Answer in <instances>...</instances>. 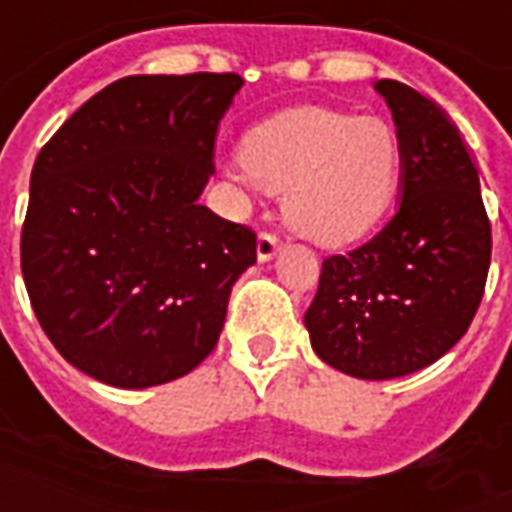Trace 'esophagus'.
Listing matches in <instances>:
<instances>
[{
	"label": "esophagus",
	"mask_w": 512,
	"mask_h": 512,
	"mask_svg": "<svg viewBox=\"0 0 512 512\" xmlns=\"http://www.w3.org/2000/svg\"><path fill=\"white\" fill-rule=\"evenodd\" d=\"M278 251H281V242H278V237H275V234H267V231H261L259 242H256V256H259V261H270Z\"/></svg>",
	"instance_id": "34e87169"
}]
</instances>
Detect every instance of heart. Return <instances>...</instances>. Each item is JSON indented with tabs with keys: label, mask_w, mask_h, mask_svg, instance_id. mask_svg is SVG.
<instances>
[{
	"label": "heart",
	"mask_w": 512,
	"mask_h": 512,
	"mask_svg": "<svg viewBox=\"0 0 512 512\" xmlns=\"http://www.w3.org/2000/svg\"><path fill=\"white\" fill-rule=\"evenodd\" d=\"M401 160V138L387 119L297 106L242 136L240 160L229 177L248 193H286L289 229L338 248L374 229L390 207Z\"/></svg>",
	"instance_id": "1"
}]
</instances>
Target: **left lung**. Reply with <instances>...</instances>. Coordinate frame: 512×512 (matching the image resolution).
Returning <instances> with one entry per match:
<instances>
[{
    "label": "left lung",
    "mask_w": 512,
    "mask_h": 512,
    "mask_svg": "<svg viewBox=\"0 0 512 512\" xmlns=\"http://www.w3.org/2000/svg\"><path fill=\"white\" fill-rule=\"evenodd\" d=\"M374 89L401 138V201L374 240L324 259L305 311L313 352L354 379H395L464 338L491 264L480 177L434 100L393 78Z\"/></svg>",
    "instance_id": "obj_1"
}]
</instances>
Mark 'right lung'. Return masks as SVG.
Instances as JSON below:
<instances>
[{"label": "right lung", "mask_w": 512, "mask_h": 512, "mask_svg": "<svg viewBox=\"0 0 512 512\" xmlns=\"http://www.w3.org/2000/svg\"><path fill=\"white\" fill-rule=\"evenodd\" d=\"M237 73L119 78L40 149L21 272L40 327L92 379L144 390L215 349L256 234L199 204Z\"/></svg>", "instance_id": "add662e5"}]
</instances>
